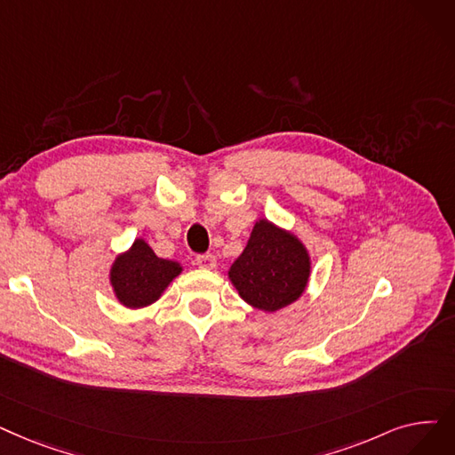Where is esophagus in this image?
Wrapping results in <instances>:
<instances>
[{"instance_id":"obj_1","label":"esophagus","mask_w":455,"mask_h":455,"mask_svg":"<svg viewBox=\"0 0 455 455\" xmlns=\"http://www.w3.org/2000/svg\"><path fill=\"white\" fill-rule=\"evenodd\" d=\"M195 262H196V266L203 267V269H212V267H215V264H217L215 256L210 254V252L199 254V256H196V259H195Z\"/></svg>"}]
</instances>
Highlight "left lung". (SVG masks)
Here are the masks:
<instances>
[{"mask_svg":"<svg viewBox=\"0 0 455 455\" xmlns=\"http://www.w3.org/2000/svg\"><path fill=\"white\" fill-rule=\"evenodd\" d=\"M310 276L307 247L267 220L252 227L243 252L228 269V279L251 307L275 312L298 301Z\"/></svg>","mask_w":455,"mask_h":455,"instance_id":"left-lung-1","label":"left lung"}]
</instances>
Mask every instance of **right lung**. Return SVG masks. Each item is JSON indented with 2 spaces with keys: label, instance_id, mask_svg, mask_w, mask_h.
<instances>
[{
  "label": "right lung",
  "instance_id": "add662e5",
  "mask_svg": "<svg viewBox=\"0 0 455 455\" xmlns=\"http://www.w3.org/2000/svg\"><path fill=\"white\" fill-rule=\"evenodd\" d=\"M180 273L182 266L179 262L160 259L145 240L137 238L126 252L115 259L109 281L121 305L143 308L160 299L165 288Z\"/></svg>",
  "mask_w": 455,
  "mask_h": 455
}]
</instances>
